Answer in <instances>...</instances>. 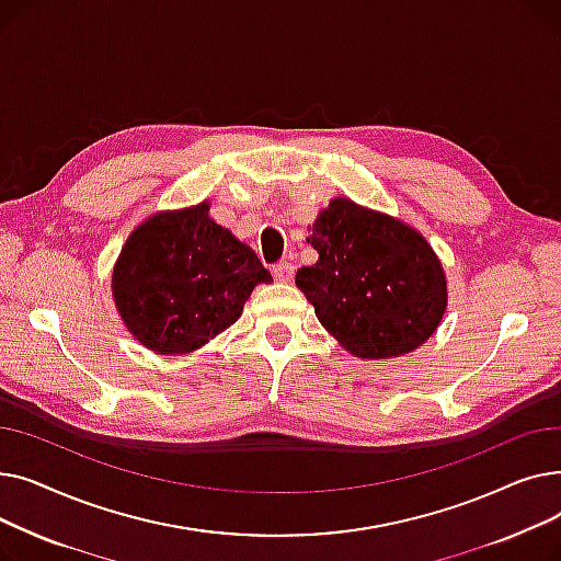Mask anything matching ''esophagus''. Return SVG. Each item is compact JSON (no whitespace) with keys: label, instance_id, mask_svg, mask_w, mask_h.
Returning a JSON list of instances; mask_svg holds the SVG:
<instances>
[{"label":"esophagus","instance_id":"obj_1","mask_svg":"<svg viewBox=\"0 0 561 561\" xmlns=\"http://www.w3.org/2000/svg\"><path fill=\"white\" fill-rule=\"evenodd\" d=\"M293 263H288V261H279V263H275L273 265V275H275V279L277 282H282V284H286V282H290L293 279Z\"/></svg>","mask_w":561,"mask_h":561}]
</instances>
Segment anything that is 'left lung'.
<instances>
[{"mask_svg": "<svg viewBox=\"0 0 561 561\" xmlns=\"http://www.w3.org/2000/svg\"><path fill=\"white\" fill-rule=\"evenodd\" d=\"M318 261L296 275L318 320L359 359L423 345L448 305L444 265L409 225L336 197L307 239Z\"/></svg>", "mask_w": 561, "mask_h": 561, "instance_id": "obj_1", "label": "left lung"}]
</instances>
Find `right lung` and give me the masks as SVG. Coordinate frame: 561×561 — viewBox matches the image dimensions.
<instances>
[{"label": "right lung", "instance_id": "right-lung-1", "mask_svg": "<svg viewBox=\"0 0 561 561\" xmlns=\"http://www.w3.org/2000/svg\"><path fill=\"white\" fill-rule=\"evenodd\" d=\"M273 282L250 245L202 202L138 225L113 268L127 330L159 355H184L239 320L256 284Z\"/></svg>", "mask_w": 561, "mask_h": 561}]
</instances>
